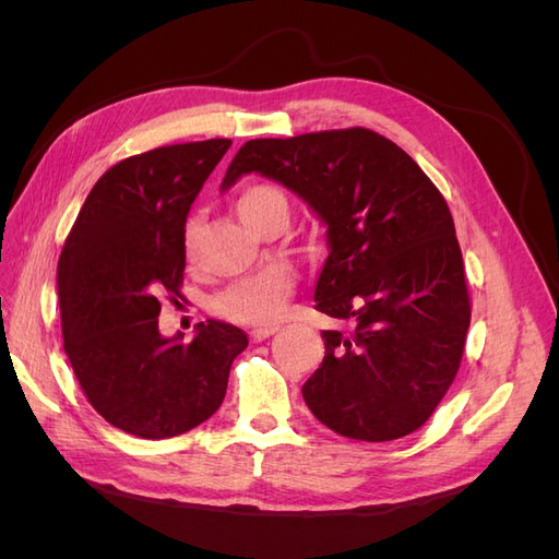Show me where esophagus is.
Returning <instances> with one entry per match:
<instances>
[{
	"label": "esophagus",
	"mask_w": 559,
	"mask_h": 559,
	"mask_svg": "<svg viewBox=\"0 0 559 559\" xmlns=\"http://www.w3.org/2000/svg\"><path fill=\"white\" fill-rule=\"evenodd\" d=\"M275 333H277V326H263V329H253V331H251V341H253V343H263L265 337L275 335Z\"/></svg>",
	"instance_id": "1"
}]
</instances>
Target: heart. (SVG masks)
I'll list each match as a JSON object with an SVG mask.
<instances>
[{
    "label": "heart",
    "instance_id": "heart-1",
    "mask_svg": "<svg viewBox=\"0 0 559 559\" xmlns=\"http://www.w3.org/2000/svg\"><path fill=\"white\" fill-rule=\"evenodd\" d=\"M238 212L242 222L257 230L267 216L286 214V198L273 183H251L238 195ZM183 259L193 263L198 251V222L189 218L181 230ZM294 294V275L286 267L267 270L263 275L249 277L218 296L216 308L222 314L242 321V324H270L280 319L286 300Z\"/></svg>",
    "mask_w": 559,
    "mask_h": 559
}]
</instances>
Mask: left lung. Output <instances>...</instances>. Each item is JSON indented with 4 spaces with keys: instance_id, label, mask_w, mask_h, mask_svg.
<instances>
[{
    "instance_id": "8db88e82",
    "label": "left lung",
    "mask_w": 559,
    "mask_h": 559,
    "mask_svg": "<svg viewBox=\"0 0 559 559\" xmlns=\"http://www.w3.org/2000/svg\"><path fill=\"white\" fill-rule=\"evenodd\" d=\"M251 173L286 186L326 226L314 308L352 324L321 331L308 408L354 441L413 433L450 389L471 324L448 202L403 148L366 128L251 140L222 191Z\"/></svg>"
}]
</instances>
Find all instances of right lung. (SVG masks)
<instances>
[{"label": "right lung", "mask_w": 559, "mask_h": 559, "mask_svg": "<svg viewBox=\"0 0 559 559\" xmlns=\"http://www.w3.org/2000/svg\"><path fill=\"white\" fill-rule=\"evenodd\" d=\"M230 140L160 146L97 179L58 261L64 352L93 408L140 438L195 429L224 403L233 359L249 345L226 321L191 343L158 331L163 296H179L181 230Z\"/></svg>", "instance_id": "obj_1"}]
</instances>
